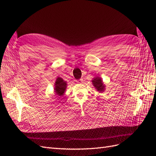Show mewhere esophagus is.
I'll use <instances>...</instances> for the list:
<instances>
[{"mask_svg": "<svg viewBox=\"0 0 156 156\" xmlns=\"http://www.w3.org/2000/svg\"><path fill=\"white\" fill-rule=\"evenodd\" d=\"M83 79H79V80L77 81V82L78 83H83Z\"/></svg>", "mask_w": 156, "mask_h": 156, "instance_id": "obj_1", "label": "esophagus"}]
</instances>
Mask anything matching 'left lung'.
<instances>
[{"mask_svg": "<svg viewBox=\"0 0 156 156\" xmlns=\"http://www.w3.org/2000/svg\"><path fill=\"white\" fill-rule=\"evenodd\" d=\"M93 86L95 87V89L98 91V92H103L105 89V86L104 85L103 82H102V79L99 77H97L93 79L92 81Z\"/></svg>", "mask_w": 156, "mask_h": 156, "instance_id": "obj_1", "label": "left lung"}]
</instances>
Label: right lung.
I'll return each instance as SVG.
<instances>
[{
	"mask_svg": "<svg viewBox=\"0 0 156 156\" xmlns=\"http://www.w3.org/2000/svg\"><path fill=\"white\" fill-rule=\"evenodd\" d=\"M67 87V83L63 80L62 78L58 77L56 79V81L55 83V87H54V91L55 95H58L59 97H62L64 93L66 90Z\"/></svg>",
	"mask_w": 156,
	"mask_h": 156,
	"instance_id": "1",
	"label": "right lung"
}]
</instances>
